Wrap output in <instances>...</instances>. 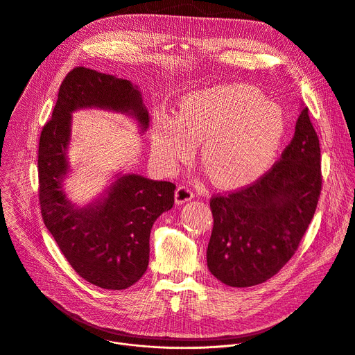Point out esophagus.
<instances>
[{"mask_svg": "<svg viewBox=\"0 0 355 355\" xmlns=\"http://www.w3.org/2000/svg\"><path fill=\"white\" fill-rule=\"evenodd\" d=\"M193 198V193L189 188L187 187H178L175 193H174V199H175V205H182L189 202Z\"/></svg>", "mask_w": 355, "mask_h": 355, "instance_id": "obj_1", "label": "esophagus"}]
</instances>
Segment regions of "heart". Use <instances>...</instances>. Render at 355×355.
<instances>
[{
    "label": "heart",
    "instance_id": "b5f03b06",
    "mask_svg": "<svg viewBox=\"0 0 355 355\" xmlns=\"http://www.w3.org/2000/svg\"><path fill=\"white\" fill-rule=\"evenodd\" d=\"M286 135L283 110L261 90L224 83L185 94L174 116L157 114L150 134L155 160L167 171L191 159L200 145V163L221 189H241L272 167Z\"/></svg>",
    "mask_w": 355,
    "mask_h": 355
}]
</instances>
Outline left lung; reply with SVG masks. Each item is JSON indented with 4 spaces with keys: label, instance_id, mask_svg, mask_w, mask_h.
<instances>
[{
    "label": "left lung",
    "instance_id": "1",
    "mask_svg": "<svg viewBox=\"0 0 355 355\" xmlns=\"http://www.w3.org/2000/svg\"><path fill=\"white\" fill-rule=\"evenodd\" d=\"M320 148L301 105L291 144L254 185L210 200L213 230L207 268L230 287L273 277L295 254L320 195Z\"/></svg>",
    "mask_w": 355,
    "mask_h": 355
}]
</instances>
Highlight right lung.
<instances>
[{
  "label": "right lung",
  "mask_w": 355,
  "mask_h": 355,
  "mask_svg": "<svg viewBox=\"0 0 355 355\" xmlns=\"http://www.w3.org/2000/svg\"><path fill=\"white\" fill-rule=\"evenodd\" d=\"M85 108L124 114L141 134L149 128V111L137 85L83 67L72 69L60 86L53 116L40 135L42 216L80 277L100 288L125 290L148 269L150 230L157 217L173 207L175 185L120 171L92 202L73 203L64 188L71 174L68 148L72 112Z\"/></svg>",
  "instance_id": "right-lung-1"
}]
</instances>
